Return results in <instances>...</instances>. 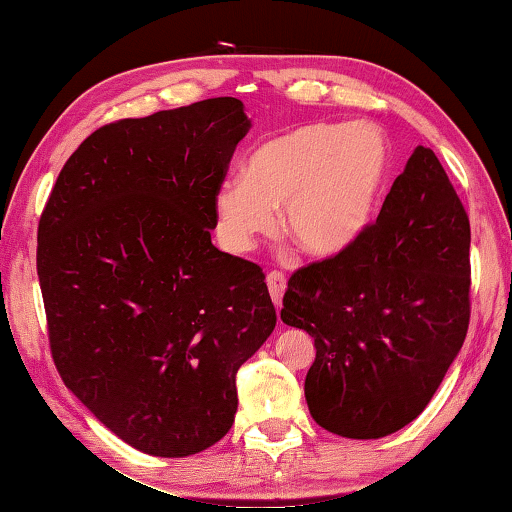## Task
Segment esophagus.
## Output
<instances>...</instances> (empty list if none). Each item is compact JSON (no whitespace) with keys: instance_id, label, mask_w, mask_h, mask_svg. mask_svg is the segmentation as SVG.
<instances>
[{"instance_id":"34e87169","label":"esophagus","mask_w":512,"mask_h":512,"mask_svg":"<svg viewBox=\"0 0 512 512\" xmlns=\"http://www.w3.org/2000/svg\"><path fill=\"white\" fill-rule=\"evenodd\" d=\"M267 290H270V297L276 308H281L283 294H285V276L281 272H270L267 274Z\"/></svg>"}]
</instances>
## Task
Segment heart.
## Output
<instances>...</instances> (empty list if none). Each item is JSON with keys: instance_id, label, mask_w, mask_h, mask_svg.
Returning a JSON list of instances; mask_svg holds the SVG:
<instances>
[{"instance_id": "b5f03b06", "label": "heart", "mask_w": 512, "mask_h": 512, "mask_svg": "<svg viewBox=\"0 0 512 512\" xmlns=\"http://www.w3.org/2000/svg\"><path fill=\"white\" fill-rule=\"evenodd\" d=\"M391 173V148L371 125L303 123L263 141L213 195L218 238L247 254L276 227L303 254L335 258L362 236Z\"/></svg>"}]
</instances>
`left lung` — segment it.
Instances as JSON below:
<instances>
[{"label": "left lung", "instance_id": "8db88e82", "mask_svg": "<svg viewBox=\"0 0 512 512\" xmlns=\"http://www.w3.org/2000/svg\"><path fill=\"white\" fill-rule=\"evenodd\" d=\"M281 319L315 337L317 425L369 441L420 416L470 324V220L434 150H414L344 254L292 276Z\"/></svg>", "mask_w": 512, "mask_h": 512}]
</instances>
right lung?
Returning <instances> with one entry per match:
<instances>
[{
    "mask_svg": "<svg viewBox=\"0 0 512 512\" xmlns=\"http://www.w3.org/2000/svg\"><path fill=\"white\" fill-rule=\"evenodd\" d=\"M251 128L220 96L103 125L38 227L62 382L139 452L182 459L229 432L236 373L276 326L261 267L211 242L213 195Z\"/></svg>",
    "mask_w": 512,
    "mask_h": 512,
    "instance_id": "obj_1",
    "label": "right lung"
}]
</instances>
